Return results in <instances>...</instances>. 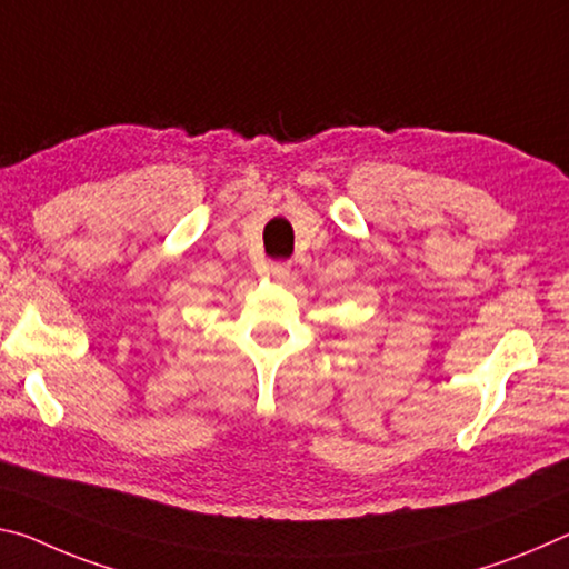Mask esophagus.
<instances>
[{
  "label": "esophagus",
  "instance_id": "obj_1",
  "mask_svg": "<svg viewBox=\"0 0 569 569\" xmlns=\"http://www.w3.org/2000/svg\"><path fill=\"white\" fill-rule=\"evenodd\" d=\"M270 276H273L276 281H286V278L291 276V263H283V260H278V263H270Z\"/></svg>",
  "mask_w": 569,
  "mask_h": 569
}]
</instances>
